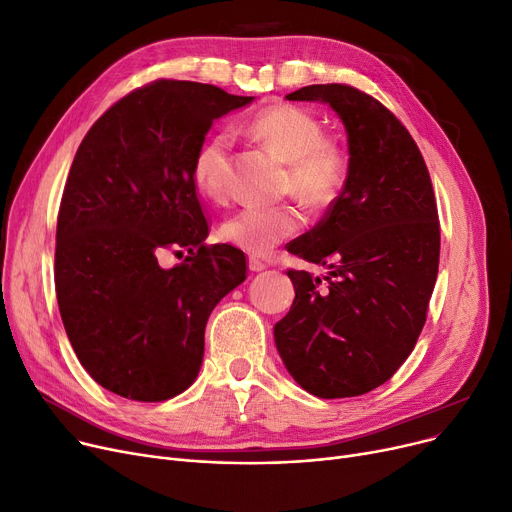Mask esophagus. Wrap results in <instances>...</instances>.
Wrapping results in <instances>:
<instances>
[{"instance_id": "1", "label": "esophagus", "mask_w": 512, "mask_h": 512, "mask_svg": "<svg viewBox=\"0 0 512 512\" xmlns=\"http://www.w3.org/2000/svg\"><path fill=\"white\" fill-rule=\"evenodd\" d=\"M249 270L251 272H263L265 270V263L257 257H249Z\"/></svg>"}]
</instances>
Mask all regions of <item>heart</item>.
<instances>
[{"mask_svg":"<svg viewBox=\"0 0 512 512\" xmlns=\"http://www.w3.org/2000/svg\"><path fill=\"white\" fill-rule=\"evenodd\" d=\"M249 132L288 164L286 193H294L311 207L330 205L342 188L346 155L342 147L324 137V126L303 107L276 103L257 112ZM193 180L213 201L228 193L230 137L215 132L199 145L193 157ZM303 226V213L294 205L245 207L222 224L226 242L255 255L270 253L276 245Z\"/></svg>","mask_w":512,"mask_h":512,"instance_id":"b5f03b06","label":"heart"}]
</instances>
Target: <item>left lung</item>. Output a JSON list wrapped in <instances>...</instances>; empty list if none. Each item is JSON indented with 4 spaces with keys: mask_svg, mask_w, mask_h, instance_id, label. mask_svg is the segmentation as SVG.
<instances>
[{
    "mask_svg": "<svg viewBox=\"0 0 512 512\" xmlns=\"http://www.w3.org/2000/svg\"><path fill=\"white\" fill-rule=\"evenodd\" d=\"M286 99L328 103L351 157L324 220L288 245L330 272L288 270L297 297L274 326L276 348L307 392L361 396L392 378L425 324L440 261L432 180L409 130L371 95L332 83Z\"/></svg>",
    "mask_w": 512,
    "mask_h": 512,
    "instance_id": "8db88e82",
    "label": "left lung"
}]
</instances>
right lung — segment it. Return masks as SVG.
Returning a JSON list of instances; mask_svg holds the SVG:
<instances>
[{"label": "right lung", "mask_w": 512, "mask_h": 512, "mask_svg": "<svg viewBox=\"0 0 512 512\" xmlns=\"http://www.w3.org/2000/svg\"><path fill=\"white\" fill-rule=\"evenodd\" d=\"M251 101L161 78L114 103L80 143L58 213L56 292L74 353L105 390L159 402L199 375L207 319L245 282L247 259L203 242L193 157L213 120ZM176 248L192 255L166 271L158 255Z\"/></svg>", "instance_id": "1"}]
</instances>
